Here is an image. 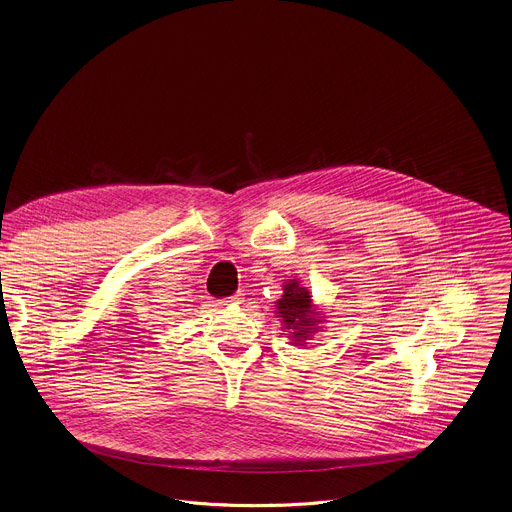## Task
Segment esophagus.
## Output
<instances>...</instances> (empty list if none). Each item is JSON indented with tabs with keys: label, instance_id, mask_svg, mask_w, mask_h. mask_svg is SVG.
Wrapping results in <instances>:
<instances>
[{
	"label": "esophagus",
	"instance_id": "1",
	"mask_svg": "<svg viewBox=\"0 0 512 512\" xmlns=\"http://www.w3.org/2000/svg\"><path fill=\"white\" fill-rule=\"evenodd\" d=\"M239 303H243V293H237V295L221 301V305H239Z\"/></svg>",
	"mask_w": 512,
	"mask_h": 512
}]
</instances>
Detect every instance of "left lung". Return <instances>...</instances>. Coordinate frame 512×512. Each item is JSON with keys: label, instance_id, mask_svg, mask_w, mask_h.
<instances>
[{"label": "left lung", "instance_id": "left-lung-1", "mask_svg": "<svg viewBox=\"0 0 512 512\" xmlns=\"http://www.w3.org/2000/svg\"><path fill=\"white\" fill-rule=\"evenodd\" d=\"M275 308L283 326L291 330L295 346L307 344V340H310V336L320 328L324 320L318 316L307 287H301L299 279H291L283 285V297L275 303Z\"/></svg>", "mask_w": 512, "mask_h": 512}]
</instances>
